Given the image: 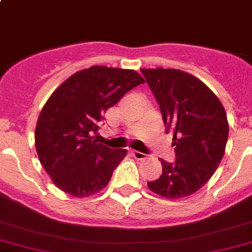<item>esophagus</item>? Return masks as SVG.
I'll list each match as a JSON object with an SVG mask.
<instances>
[{
    "label": "esophagus",
    "instance_id": "34e87169",
    "mask_svg": "<svg viewBox=\"0 0 252 252\" xmlns=\"http://www.w3.org/2000/svg\"><path fill=\"white\" fill-rule=\"evenodd\" d=\"M131 156L134 158H136V160H143V158H145V154L140 153V151H131Z\"/></svg>",
    "mask_w": 252,
    "mask_h": 252
}]
</instances>
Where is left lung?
Wrapping results in <instances>:
<instances>
[{"label":"left lung","mask_w":252,"mask_h":252,"mask_svg":"<svg viewBox=\"0 0 252 252\" xmlns=\"http://www.w3.org/2000/svg\"><path fill=\"white\" fill-rule=\"evenodd\" d=\"M153 91L166 134L173 135L176 158H160L162 173L148 182L165 198H183L206 185L225 151L229 126L218 97L192 75L175 69H141Z\"/></svg>","instance_id":"obj_1"}]
</instances>
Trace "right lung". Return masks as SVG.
<instances>
[{"instance_id": "right-lung-1", "label": "right lung", "mask_w": 252, "mask_h": 252, "mask_svg": "<svg viewBox=\"0 0 252 252\" xmlns=\"http://www.w3.org/2000/svg\"><path fill=\"white\" fill-rule=\"evenodd\" d=\"M140 84L144 79L133 70L91 66L53 92L38 118L35 149L61 191L84 198L108 185L126 150L102 145L97 131L107 109Z\"/></svg>"}]
</instances>
